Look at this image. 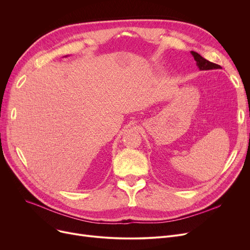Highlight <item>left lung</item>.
Here are the masks:
<instances>
[{
    "label": "left lung",
    "mask_w": 250,
    "mask_h": 250,
    "mask_svg": "<svg viewBox=\"0 0 250 250\" xmlns=\"http://www.w3.org/2000/svg\"><path fill=\"white\" fill-rule=\"evenodd\" d=\"M191 55L193 56V58H194V60L196 62V64H198V67L200 68V70H212V69H219V68H221L219 64L214 63L212 62H209V61L204 59L201 55L198 54V52L191 51Z\"/></svg>",
    "instance_id": "8db88e82"
}]
</instances>
